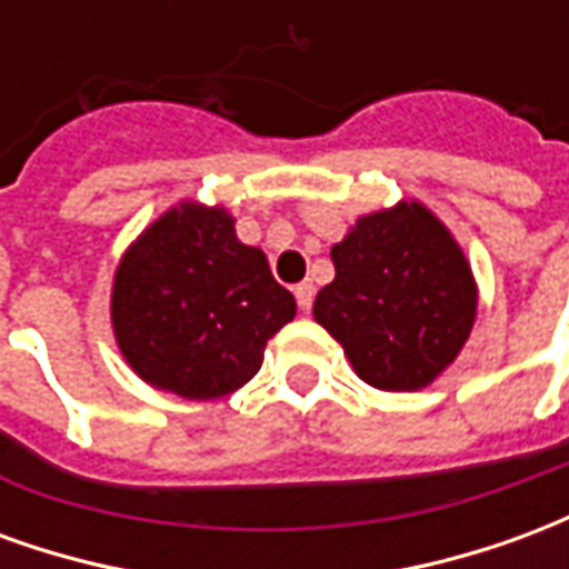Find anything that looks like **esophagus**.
<instances>
[{"label":"esophagus","instance_id":"34e87169","mask_svg":"<svg viewBox=\"0 0 569 569\" xmlns=\"http://www.w3.org/2000/svg\"><path fill=\"white\" fill-rule=\"evenodd\" d=\"M296 301H298V308L308 313L310 305H313V283H298L296 286Z\"/></svg>","mask_w":569,"mask_h":569}]
</instances>
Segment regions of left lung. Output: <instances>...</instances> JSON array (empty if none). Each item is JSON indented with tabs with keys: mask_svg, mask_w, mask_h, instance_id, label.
I'll list each match as a JSON object with an SVG mask.
<instances>
[{
	"mask_svg": "<svg viewBox=\"0 0 569 569\" xmlns=\"http://www.w3.org/2000/svg\"><path fill=\"white\" fill-rule=\"evenodd\" d=\"M335 280L313 317L378 390L427 387L460 353L476 320V280L445 224L420 203L362 216L332 247Z\"/></svg>",
	"mask_w": 569,
	"mask_h": 569,
	"instance_id": "left-lung-1",
	"label": "left lung"
}]
</instances>
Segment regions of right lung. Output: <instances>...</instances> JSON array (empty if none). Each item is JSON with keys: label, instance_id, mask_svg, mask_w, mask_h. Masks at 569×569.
Instances as JSON below:
<instances>
[{"label": "right lung", "instance_id": "obj_1", "mask_svg": "<svg viewBox=\"0 0 569 569\" xmlns=\"http://www.w3.org/2000/svg\"><path fill=\"white\" fill-rule=\"evenodd\" d=\"M296 317L264 252L234 219L179 203L128 249L112 289L121 353L142 381L186 399L234 393L261 369L268 338Z\"/></svg>", "mask_w": 569, "mask_h": 569}]
</instances>
